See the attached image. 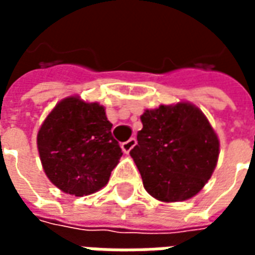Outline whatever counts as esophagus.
Returning <instances> with one entry per match:
<instances>
[{"instance_id": "34e87169", "label": "esophagus", "mask_w": 255, "mask_h": 255, "mask_svg": "<svg viewBox=\"0 0 255 255\" xmlns=\"http://www.w3.org/2000/svg\"><path fill=\"white\" fill-rule=\"evenodd\" d=\"M135 144H136V139H135V138H129L127 140V142H124V143L122 144L123 151H124L126 154H128V153H129V151H131V150L133 149V146H135Z\"/></svg>"}]
</instances>
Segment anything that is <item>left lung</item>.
<instances>
[{
    "label": "left lung",
    "instance_id": "left-lung-1",
    "mask_svg": "<svg viewBox=\"0 0 255 255\" xmlns=\"http://www.w3.org/2000/svg\"><path fill=\"white\" fill-rule=\"evenodd\" d=\"M129 154L146 191L162 202L186 201L201 191L217 165L219 138L206 116L188 102L146 109Z\"/></svg>",
    "mask_w": 255,
    "mask_h": 255
}]
</instances>
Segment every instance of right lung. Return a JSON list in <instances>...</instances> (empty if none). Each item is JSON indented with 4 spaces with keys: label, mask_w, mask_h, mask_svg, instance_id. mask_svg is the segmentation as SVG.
<instances>
[{
    "label": "right lung",
    "mask_w": 255,
    "mask_h": 255,
    "mask_svg": "<svg viewBox=\"0 0 255 255\" xmlns=\"http://www.w3.org/2000/svg\"><path fill=\"white\" fill-rule=\"evenodd\" d=\"M43 171L61 191L83 197L106 186L123 151L105 108L68 97L54 106L36 136Z\"/></svg>",
    "instance_id": "obj_1"
}]
</instances>
